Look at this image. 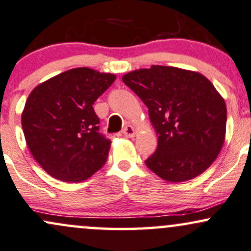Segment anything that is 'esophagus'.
<instances>
[{
	"label": "esophagus",
	"instance_id": "obj_1",
	"mask_svg": "<svg viewBox=\"0 0 251 251\" xmlns=\"http://www.w3.org/2000/svg\"><path fill=\"white\" fill-rule=\"evenodd\" d=\"M123 133H124V135H125V137L133 138L135 135V129L132 125H126L125 128H124Z\"/></svg>",
	"mask_w": 251,
	"mask_h": 251
}]
</instances>
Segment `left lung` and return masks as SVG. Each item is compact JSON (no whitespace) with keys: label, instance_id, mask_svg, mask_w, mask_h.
Returning <instances> with one entry per match:
<instances>
[{"label":"left lung","instance_id":"8db88e82","mask_svg":"<svg viewBox=\"0 0 251 251\" xmlns=\"http://www.w3.org/2000/svg\"><path fill=\"white\" fill-rule=\"evenodd\" d=\"M123 81L149 107L158 149L145 164L161 179L182 182L215 161L226 137L227 107L199 72L153 65L128 72Z\"/></svg>","mask_w":251,"mask_h":251}]
</instances>
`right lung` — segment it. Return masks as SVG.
<instances>
[{
    "mask_svg": "<svg viewBox=\"0 0 251 251\" xmlns=\"http://www.w3.org/2000/svg\"><path fill=\"white\" fill-rule=\"evenodd\" d=\"M116 80L112 74L71 69L39 84L26 99L22 128L36 161L55 179L80 182L106 162L111 140L99 133L92 105Z\"/></svg>",
    "mask_w": 251,
    "mask_h": 251,
    "instance_id": "right-lung-1",
    "label": "right lung"
}]
</instances>
